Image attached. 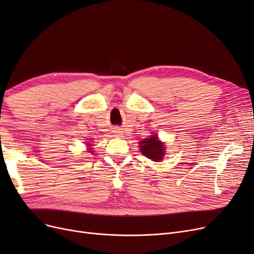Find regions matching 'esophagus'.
<instances>
[{
  "instance_id": "1",
  "label": "esophagus",
  "mask_w": 254,
  "mask_h": 254,
  "mask_svg": "<svg viewBox=\"0 0 254 254\" xmlns=\"http://www.w3.org/2000/svg\"><path fill=\"white\" fill-rule=\"evenodd\" d=\"M122 133H123V132L121 131V130H119V129L115 130V134H116L117 136H121V135H122Z\"/></svg>"
}]
</instances>
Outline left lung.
<instances>
[{"instance_id": "left-lung-1", "label": "left lung", "mask_w": 254, "mask_h": 254, "mask_svg": "<svg viewBox=\"0 0 254 254\" xmlns=\"http://www.w3.org/2000/svg\"><path fill=\"white\" fill-rule=\"evenodd\" d=\"M140 143V152L143 156L148 157L153 161L162 160L164 156V146L163 142L158 140L156 135H152L149 138H144Z\"/></svg>"}]
</instances>
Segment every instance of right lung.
Returning a JSON list of instances; mask_svg holds the SVG:
<instances>
[{
    "instance_id": "right-lung-1",
    "label": "right lung",
    "mask_w": 254,
    "mask_h": 254,
    "mask_svg": "<svg viewBox=\"0 0 254 254\" xmlns=\"http://www.w3.org/2000/svg\"><path fill=\"white\" fill-rule=\"evenodd\" d=\"M89 152H92V151H89Z\"/></svg>"
}]
</instances>
